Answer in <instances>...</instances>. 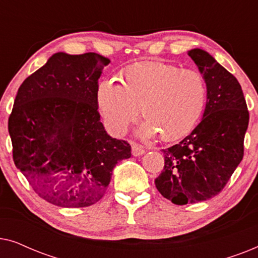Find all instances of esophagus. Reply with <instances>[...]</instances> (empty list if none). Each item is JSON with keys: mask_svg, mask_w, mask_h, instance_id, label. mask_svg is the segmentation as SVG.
Segmentation results:
<instances>
[{"mask_svg": "<svg viewBox=\"0 0 258 258\" xmlns=\"http://www.w3.org/2000/svg\"><path fill=\"white\" fill-rule=\"evenodd\" d=\"M146 151H144V148L139 146V144H133L132 146V154L133 156H141V155H143Z\"/></svg>", "mask_w": 258, "mask_h": 258, "instance_id": "1", "label": "esophagus"}]
</instances>
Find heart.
I'll return each instance as SVG.
<instances>
[{"label":"heart","instance_id":"heart-1","mask_svg":"<svg viewBox=\"0 0 258 258\" xmlns=\"http://www.w3.org/2000/svg\"><path fill=\"white\" fill-rule=\"evenodd\" d=\"M119 82L105 79L96 89L97 108L114 135H122L137 112L144 118L139 135H160L164 142L191 132L207 101V84L199 72L165 62H141L123 69Z\"/></svg>","mask_w":258,"mask_h":258}]
</instances>
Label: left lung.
Masks as SVG:
<instances>
[{
    "mask_svg": "<svg viewBox=\"0 0 258 258\" xmlns=\"http://www.w3.org/2000/svg\"><path fill=\"white\" fill-rule=\"evenodd\" d=\"M188 55L207 84L201 122L181 142L163 149L164 168L155 179L162 196L183 206L216 196L243 158L249 111L241 84L209 52Z\"/></svg>",
    "mask_w": 258,
    "mask_h": 258,
    "instance_id": "8db88e82",
    "label": "left lung"
}]
</instances>
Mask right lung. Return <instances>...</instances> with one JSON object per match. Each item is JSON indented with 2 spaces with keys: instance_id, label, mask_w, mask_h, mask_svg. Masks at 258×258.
Masks as SVG:
<instances>
[{
  "instance_id": "right-lung-1",
  "label": "right lung",
  "mask_w": 258,
  "mask_h": 258,
  "mask_svg": "<svg viewBox=\"0 0 258 258\" xmlns=\"http://www.w3.org/2000/svg\"><path fill=\"white\" fill-rule=\"evenodd\" d=\"M110 59L56 52L24 80L8 130L13 157L41 199L62 208L93 206L132 147L112 139L98 114V79Z\"/></svg>"
}]
</instances>
